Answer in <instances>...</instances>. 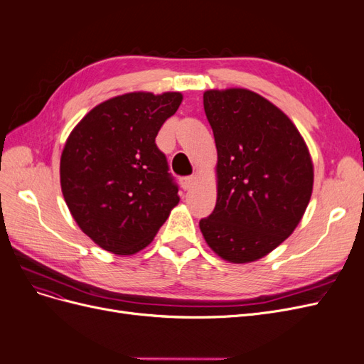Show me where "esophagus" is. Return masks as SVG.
<instances>
[{"label":"esophagus","instance_id":"obj_1","mask_svg":"<svg viewBox=\"0 0 364 364\" xmlns=\"http://www.w3.org/2000/svg\"><path fill=\"white\" fill-rule=\"evenodd\" d=\"M194 182H196V178H194V176H186V178H182V179H181V185H182V188H183V190H190V188H193Z\"/></svg>","mask_w":364,"mask_h":364}]
</instances>
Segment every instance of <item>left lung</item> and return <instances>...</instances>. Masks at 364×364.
Segmentation results:
<instances>
[{"instance_id":"obj_1","label":"left lung","mask_w":364,"mask_h":364,"mask_svg":"<svg viewBox=\"0 0 364 364\" xmlns=\"http://www.w3.org/2000/svg\"><path fill=\"white\" fill-rule=\"evenodd\" d=\"M203 106L217 147V202L200 230L222 259L258 261L305 214L314 183L310 150L293 121L250 90H208Z\"/></svg>"}]
</instances>
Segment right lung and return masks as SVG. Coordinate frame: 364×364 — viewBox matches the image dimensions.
<instances>
[{
	"mask_svg": "<svg viewBox=\"0 0 364 364\" xmlns=\"http://www.w3.org/2000/svg\"><path fill=\"white\" fill-rule=\"evenodd\" d=\"M181 92L135 91L87 112L65 142L60 188L75 223L102 249L129 257L147 247L179 203L155 138Z\"/></svg>",
	"mask_w": 364,
	"mask_h": 364,
	"instance_id": "add662e5",
	"label": "right lung"
}]
</instances>
